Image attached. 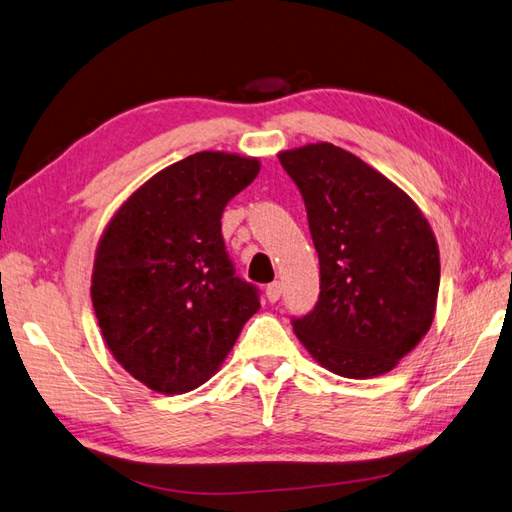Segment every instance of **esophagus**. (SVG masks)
I'll return each mask as SVG.
<instances>
[{
	"label": "esophagus",
	"mask_w": 512,
	"mask_h": 512,
	"mask_svg": "<svg viewBox=\"0 0 512 512\" xmlns=\"http://www.w3.org/2000/svg\"><path fill=\"white\" fill-rule=\"evenodd\" d=\"M280 295H282V282H280V280H276V282H271V285H267V300H269V302H278Z\"/></svg>",
	"instance_id": "obj_1"
}]
</instances>
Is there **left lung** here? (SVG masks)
Masks as SVG:
<instances>
[{"label":"left lung","mask_w":512,"mask_h":512,"mask_svg":"<svg viewBox=\"0 0 512 512\" xmlns=\"http://www.w3.org/2000/svg\"><path fill=\"white\" fill-rule=\"evenodd\" d=\"M320 258V298L293 331L346 379L390 372L434 320L440 258L416 203L359 157L320 142L282 151Z\"/></svg>","instance_id":"8db88e82"}]
</instances>
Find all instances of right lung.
Here are the masks:
<instances>
[{
    "instance_id": "add662e5",
    "label": "right lung",
    "mask_w": 512,
    "mask_h": 512,
    "mask_svg": "<svg viewBox=\"0 0 512 512\" xmlns=\"http://www.w3.org/2000/svg\"><path fill=\"white\" fill-rule=\"evenodd\" d=\"M254 157L201 151L122 203L100 238L92 302L120 366L162 394L199 388L260 306L221 234L227 203L256 179Z\"/></svg>"
}]
</instances>
